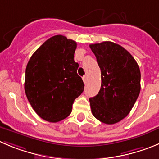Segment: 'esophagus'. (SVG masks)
Wrapping results in <instances>:
<instances>
[{
  "label": "esophagus",
  "instance_id": "obj_1",
  "mask_svg": "<svg viewBox=\"0 0 159 159\" xmlns=\"http://www.w3.org/2000/svg\"><path fill=\"white\" fill-rule=\"evenodd\" d=\"M82 79H83V81H84V83L85 84V83L87 82V79H88V78H87L86 75H84V76H83Z\"/></svg>",
  "mask_w": 159,
  "mask_h": 159
}]
</instances>
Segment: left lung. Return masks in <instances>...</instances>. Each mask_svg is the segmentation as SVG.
Returning a JSON list of instances; mask_svg holds the SVG:
<instances>
[{
	"label": "left lung",
	"mask_w": 159,
	"mask_h": 159,
	"mask_svg": "<svg viewBox=\"0 0 159 159\" xmlns=\"http://www.w3.org/2000/svg\"><path fill=\"white\" fill-rule=\"evenodd\" d=\"M101 70V88L89 99L93 116L107 125L125 118L140 92V70L131 54L111 41L89 44Z\"/></svg>",
	"instance_id": "8db88e82"
}]
</instances>
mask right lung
<instances>
[{"label":"right lung","instance_id":"right-lung-1","mask_svg":"<svg viewBox=\"0 0 159 159\" xmlns=\"http://www.w3.org/2000/svg\"><path fill=\"white\" fill-rule=\"evenodd\" d=\"M77 43L63 35L44 41L32 55L26 68L25 93L42 119L57 122L69 116L84 84L74 59Z\"/></svg>","mask_w":159,"mask_h":159}]
</instances>
